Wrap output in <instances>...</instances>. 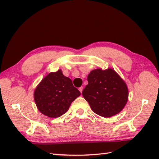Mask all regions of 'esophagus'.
Masks as SVG:
<instances>
[{"instance_id":"obj_1","label":"esophagus","mask_w":159,"mask_h":159,"mask_svg":"<svg viewBox=\"0 0 159 159\" xmlns=\"http://www.w3.org/2000/svg\"><path fill=\"white\" fill-rule=\"evenodd\" d=\"M79 90L80 91V93H82V92H83V87H79Z\"/></svg>"}]
</instances>
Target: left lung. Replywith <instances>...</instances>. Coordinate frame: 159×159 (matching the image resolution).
I'll return each instance as SVG.
<instances>
[{
    "mask_svg": "<svg viewBox=\"0 0 159 159\" xmlns=\"http://www.w3.org/2000/svg\"><path fill=\"white\" fill-rule=\"evenodd\" d=\"M87 80L82 94L94 113L110 117L122 111L128 98V87L113 68L91 71Z\"/></svg>",
    "mask_w": 159,
    "mask_h": 159,
    "instance_id": "obj_1",
    "label": "left lung"
}]
</instances>
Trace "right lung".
<instances>
[{
    "label": "right lung",
    "instance_id": "add662e5",
    "mask_svg": "<svg viewBox=\"0 0 159 159\" xmlns=\"http://www.w3.org/2000/svg\"><path fill=\"white\" fill-rule=\"evenodd\" d=\"M33 95L40 112L48 117L57 118L68 111L80 92L74 87L72 80L64 76L59 69L43 77Z\"/></svg>",
    "mask_w": 159,
    "mask_h": 159
}]
</instances>
